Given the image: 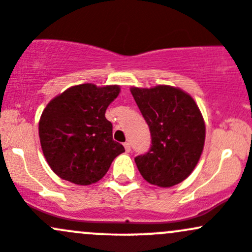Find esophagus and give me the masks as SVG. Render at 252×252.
Masks as SVG:
<instances>
[{
	"label": "esophagus",
	"instance_id": "34e87169",
	"mask_svg": "<svg viewBox=\"0 0 252 252\" xmlns=\"http://www.w3.org/2000/svg\"><path fill=\"white\" fill-rule=\"evenodd\" d=\"M124 147H125V150H126L127 153H129V152H131V144H129L128 142H126V143L124 144Z\"/></svg>",
	"mask_w": 252,
	"mask_h": 252
}]
</instances>
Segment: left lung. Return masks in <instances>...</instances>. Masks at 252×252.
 Masks as SVG:
<instances>
[{"label":"left lung","instance_id":"left-lung-1","mask_svg":"<svg viewBox=\"0 0 252 252\" xmlns=\"http://www.w3.org/2000/svg\"><path fill=\"white\" fill-rule=\"evenodd\" d=\"M149 126L152 147L134 158L148 183L168 188L183 182L195 168L205 143V123L190 94L178 87L159 85L131 87Z\"/></svg>","mask_w":252,"mask_h":252}]
</instances>
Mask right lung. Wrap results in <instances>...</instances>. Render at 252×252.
I'll use <instances>...</instances> for the list:
<instances>
[{"instance_id": "add662e5", "label": "right lung", "mask_w": 252, "mask_h": 252, "mask_svg": "<svg viewBox=\"0 0 252 252\" xmlns=\"http://www.w3.org/2000/svg\"><path fill=\"white\" fill-rule=\"evenodd\" d=\"M120 93V86L76 85L54 97L43 109L38 136L46 161L62 180L88 186L108 172L125 152L113 139V125L105 110Z\"/></svg>"}]
</instances>
